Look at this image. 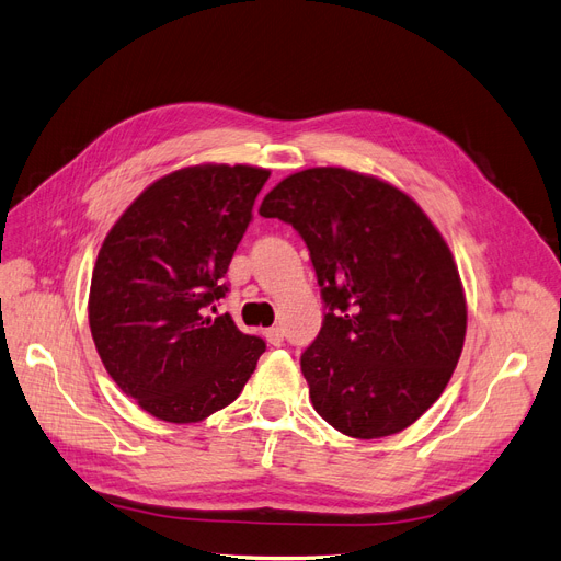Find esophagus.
<instances>
[{
    "label": "esophagus",
    "instance_id": "34e87169",
    "mask_svg": "<svg viewBox=\"0 0 561 561\" xmlns=\"http://www.w3.org/2000/svg\"><path fill=\"white\" fill-rule=\"evenodd\" d=\"M265 337H267V342L273 344V346H282V342H284V330H282L279 325L267 328V330H265Z\"/></svg>",
    "mask_w": 561,
    "mask_h": 561
}]
</instances>
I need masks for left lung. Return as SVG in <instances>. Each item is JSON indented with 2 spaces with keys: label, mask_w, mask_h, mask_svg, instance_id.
Segmentation results:
<instances>
[{
  "label": "left lung",
  "mask_w": 561,
  "mask_h": 561,
  "mask_svg": "<svg viewBox=\"0 0 561 561\" xmlns=\"http://www.w3.org/2000/svg\"><path fill=\"white\" fill-rule=\"evenodd\" d=\"M259 215L291 224L317 270L328 312L300 367L319 416L354 439L416 423L467 333L465 288L437 226L398 186L335 165L284 178Z\"/></svg>",
  "instance_id": "left-lung-1"
}]
</instances>
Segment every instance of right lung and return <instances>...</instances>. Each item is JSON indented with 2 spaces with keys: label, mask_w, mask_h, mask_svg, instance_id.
<instances>
[{
  "label": "right lung",
  "mask_w": 561,
  "mask_h": 561,
  "mask_svg": "<svg viewBox=\"0 0 561 561\" xmlns=\"http://www.w3.org/2000/svg\"><path fill=\"white\" fill-rule=\"evenodd\" d=\"M270 171L201 163L159 178L103 240L90 330L111 379L165 423H198L231 404L265 342L217 314L224 275Z\"/></svg>",
  "instance_id": "add662e5"
}]
</instances>
